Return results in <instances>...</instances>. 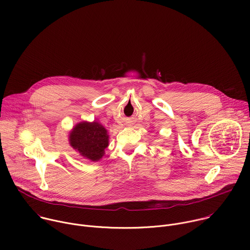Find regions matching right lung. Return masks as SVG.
<instances>
[{
    "mask_svg": "<svg viewBox=\"0 0 250 250\" xmlns=\"http://www.w3.org/2000/svg\"><path fill=\"white\" fill-rule=\"evenodd\" d=\"M69 138L71 146L92 161L100 160L109 146L106 129L97 122L78 124Z\"/></svg>",
    "mask_w": 250,
    "mask_h": 250,
    "instance_id": "add662e5",
    "label": "right lung"
}]
</instances>
